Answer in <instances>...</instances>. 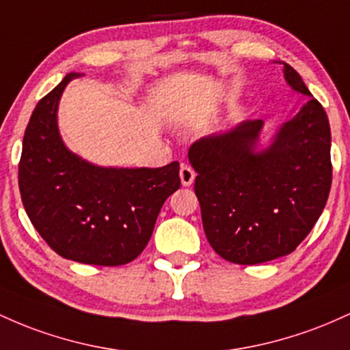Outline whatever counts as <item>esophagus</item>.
<instances>
[{
	"instance_id": "obj_1",
	"label": "esophagus",
	"mask_w": 350,
	"mask_h": 350,
	"mask_svg": "<svg viewBox=\"0 0 350 350\" xmlns=\"http://www.w3.org/2000/svg\"><path fill=\"white\" fill-rule=\"evenodd\" d=\"M180 180H182L183 187H190L195 180L193 168L188 167V165H182V167H180Z\"/></svg>"
}]
</instances>
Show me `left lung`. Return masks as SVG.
Instances as JSON below:
<instances>
[{
  "mask_svg": "<svg viewBox=\"0 0 350 350\" xmlns=\"http://www.w3.org/2000/svg\"><path fill=\"white\" fill-rule=\"evenodd\" d=\"M286 84L308 97L293 119L261 142L262 120L202 137L188 148L208 243L237 265L286 256L323 213L332 182L327 113L291 66Z\"/></svg>",
  "mask_w": 350,
  "mask_h": 350,
  "instance_id": "left-lung-1",
  "label": "left lung"
}]
</instances>
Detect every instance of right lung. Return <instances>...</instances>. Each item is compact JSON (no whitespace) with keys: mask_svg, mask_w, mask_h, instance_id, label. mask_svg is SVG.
I'll list each match as a JSON object with an SVG mask.
<instances>
[{"mask_svg":"<svg viewBox=\"0 0 350 350\" xmlns=\"http://www.w3.org/2000/svg\"><path fill=\"white\" fill-rule=\"evenodd\" d=\"M69 72L38 102L23 139L19 191L33 226L59 256L120 266L142 253L160 208L180 188V163L100 167L66 147L57 109Z\"/></svg>","mask_w":350,"mask_h":350,"instance_id":"add662e5","label":"right lung"}]
</instances>
